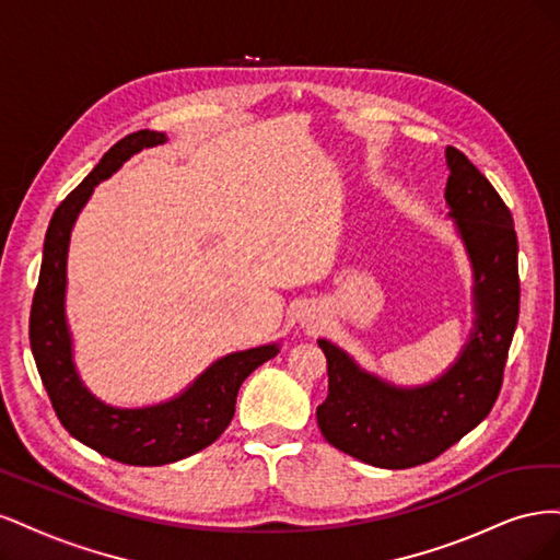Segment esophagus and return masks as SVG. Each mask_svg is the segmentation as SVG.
<instances>
[{
	"label": "esophagus",
	"instance_id": "34e87169",
	"mask_svg": "<svg viewBox=\"0 0 560 560\" xmlns=\"http://www.w3.org/2000/svg\"><path fill=\"white\" fill-rule=\"evenodd\" d=\"M296 319H299V325H301L303 329H308V331L319 329L322 322H325V317H322V311H319L317 306H303V308L299 311Z\"/></svg>",
	"mask_w": 560,
	"mask_h": 560
}]
</instances>
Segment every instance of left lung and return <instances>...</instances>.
Listing matches in <instances>:
<instances>
[{"instance_id":"8db88e82","label":"left lung","mask_w":560,"mask_h":560,"mask_svg":"<svg viewBox=\"0 0 560 560\" xmlns=\"http://www.w3.org/2000/svg\"><path fill=\"white\" fill-rule=\"evenodd\" d=\"M446 217L471 268V327L460 352L436 378L399 385L329 338V393L317 425L331 446L358 460L406 469L434 460L490 413L518 322V243L510 208L477 167L446 147Z\"/></svg>"}]
</instances>
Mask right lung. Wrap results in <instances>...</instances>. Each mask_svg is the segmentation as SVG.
Listing matches in <instances>:
<instances>
[{"instance_id":"1","label":"right lung","mask_w":560,"mask_h":560,"mask_svg":"<svg viewBox=\"0 0 560 560\" xmlns=\"http://www.w3.org/2000/svg\"><path fill=\"white\" fill-rule=\"evenodd\" d=\"M165 142V132L156 130H140L118 140L93 173L60 202L46 231L42 273L30 315L32 354L62 428L83 446L135 467L171 465L214 444L235 413L243 381L280 352V341L229 352L171 399L147 406L107 404L83 383L67 319V257L74 224L100 182L109 179L142 149Z\"/></svg>"}]
</instances>
